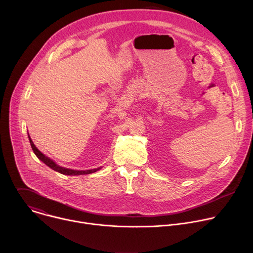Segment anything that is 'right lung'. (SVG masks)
<instances>
[{
	"label": "right lung",
	"mask_w": 253,
	"mask_h": 253,
	"mask_svg": "<svg viewBox=\"0 0 253 253\" xmlns=\"http://www.w3.org/2000/svg\"><path fill=\"white\" fill-rule=\"evenodd\" d=\"M29 140H30V144H31V147L34 151V153L36 154V156H37L41 161H43L47 166H49L50 168H52L53 170L61 173V174H65V175H84V174H90V173H94L96 172L97 170H99L100 168H97V169H91V170H72V169H68V168H64V167H61L59 165H57L53 160H51L50 158H48L47 156H45L41 151L38 150V148L36 147L34 145L33 141L31 140L30 136H29Z\"/></svg>",
	"instance_id": "obj_1"
}]
</instances>
